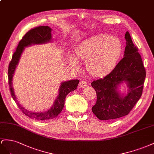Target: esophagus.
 <instances>
[{
    "instance_id": "obj_1",
    "label": "esophagus",
    "mask_w": 154,
    "mask_h": 154,
    "mask_svg": "<svg viewBox=\"0 0 154 154\" xmlns=\"http://www.w3.org/2000/svg\"><path fill=\"white\" fill-rule=\"evenodd\" d=\"M87 82L85 80H82V81H81L79 84V86L80 88H85L86 86H87Z\"/></svg>"
}]
</instances>
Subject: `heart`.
<instances>
[{"instance_id": "obj_1", "label": "heart", "mask_w": 154, "mask_h": 154, "mask_svg": "<svg viewBox=\"0 0 154 154\" xmlns=\"http://www.w3.org/2000/svg\"><path fill=\"white\" fill-rule=\"evenodd\" d=\"M122 53V44L116 37L97 35L79 44L73 52V58L68 63L78 69L77 62H85L86 71L91 75L102 77L115 68Z\"/></svg>"}]
</instances>
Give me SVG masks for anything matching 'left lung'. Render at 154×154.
<instances>
[{"instance_id":"left-lung-1","label":"left lung","mask_w":154,"mask_h":154,"mask_svg":"<svg viewBox=\"0 0 154 154\" xmlns=\"http://www.w3.org/2000/svg\"><path fill=\"white\" fill-rule=\"evenodd\" d=\"M125 38L124 57L112 72L91 84L97 94V101L91 109L100 120L116 119L128 115L143 94L146 70L138 48L134 45L128 32ZM123 82L129 88L125 95L118 90Z\"/></svg>"}]
</instances>
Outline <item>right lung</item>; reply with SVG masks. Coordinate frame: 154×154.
Here are the masks:
<instances>
[{
  "label": "right lung",
  "instance_id": "add662e5",
  "mask_svg": "<svg viewBox=\"0 0 154 154\" xmlns=\"http://www.w3.org/2000/svg\"><path fill=\"white\" fill-rule=\"evenodd\" d=\"M51 29L48 26H38V27L30 29L20 41L16 51L12 56L11 60L10 61L8 67V84L9 86H10L12 98L17 103V106L24 114L29 118L35 120L45 121L52 119L57 116L63 110L66 97L69 92L77 89L79 82V81L76 79L65 81L61 83L57 97L55 100L52 107L46 112L37 113L28 111V109L22 106L20 103L17 100L14 88H13L12 81L15 70L19 62L22 53L23 52L25 47L32 45H35V44L38 45V44H44L50 42L51 40Z\"/></svg>",
  "mask_w": 154,
  "mask_h": 154
}]
</instances>
